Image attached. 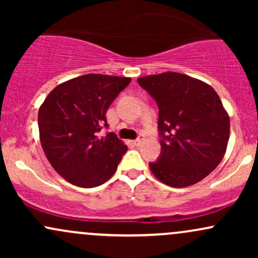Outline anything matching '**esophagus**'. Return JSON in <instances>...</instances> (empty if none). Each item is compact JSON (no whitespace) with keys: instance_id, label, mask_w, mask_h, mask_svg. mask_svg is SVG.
I'll return each instance as SVG.
<instances>
[{"instance_id":"obj_1","label":"esophagus","mask_w":258,"mask_h":258,"mask_svg":"<svg viewBox=\"0 0 258 258\" xmlns=\"http://www.w3.org/2000/svg\"><path fill=\"white\" fill-rule=\"evenodd\" d=\"M143 142H144V136L143 135H139L138 138L133 141V143H135V146H141V144L143 143Z\"/></svg>"}]
</instances>
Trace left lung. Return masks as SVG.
<instances>
[{"instance_id":"left-lung-1","label":"left lung","mask_w":258,"mask_h":258,"mask_svg":"<svg viewBox=\"0 0 258 258\" xmlns=\"http://www.w3.org/2000/svg\"><path fill=\"white\" fill-rule=\"evenodd\" d=\"M159 108L161 153L149 162L154 176L165 184H195L223 159L229 139V116L211 86L178 73L137 80Z\"/></svg>"}]
</instances>
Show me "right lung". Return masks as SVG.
Returning a JSON list of instances; mask_svg holds the SVG:
<instances>
[{"label":"right lung","instance_id":"right-lung-1","mask_svg":"<svg viewBox=\"0 0 258 258\" xmlns=\"http://www.w3.org/2000/svg\"><path fill=\"white\" fill-rule=\"evenodd\" d=\"M130 78L88 74L57 86L38 110L41 146L49 164L72 184L93 188L116 171L127 147L108 128L105 114Z\"/></svg>","mask_w":258,"mask_h":258}]
</instances>
